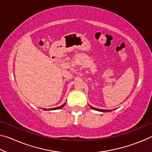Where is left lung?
<instances>
[{
  "label": "left lung",
  "mask_w": 152,
  "mask_h": 152,
  "mask_svg": "<svg viewBox=\"0 0 152 152\" xmlns=\"http://www.w3.org/2000/svg\"><path fill=\"white\" fill-rule=\"evenodd\" d=\"M90 107L92 109H94V110H96L98 111H101V112H109V111H112L113 110H104V109H96V108H94V107H92L91 106H90Z\"/></svg>",
  "instance_id": "left-lung-1"
}]
</instances>
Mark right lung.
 Wrapping results in <instances>:
<instances>
[{"label": "right lung", "instance_id": "add662e5", "mask_svg": "<svg viewBox=\"0 0 152 152\" xmlns=\"http://www.w3.org/2000/svg\"><path fill=\"white\" fill-rule=\"evenodd\" d=\"M64 105H65V103H64V104L61 105L60 107H56V108H52V109H48L49 110H56V109H61V108L64 107ZM44 110H46V109H44Z\"/></svg>", "mask_w": 152, "mask_h": 152}]
</instances>
